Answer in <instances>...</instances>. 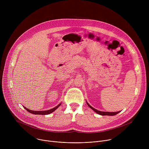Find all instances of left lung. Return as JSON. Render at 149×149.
<instances>
[{"instance_id": "left-lung-1", "label": "left lung", "mask_w": 149, "mask_h": 149, "mask_svg": "<svg viewBox=\"0 0 149 149\" xmlns=\"http://www.w3.org/2000/svg\"><path fill=\"white\" fill-rule=\"evenodd\" d=\"M87 104L89 106L90 108H91L93 110H94L97 114H98L100 115H101V116H114V115H116V114H117L118 113H119L120 112V111H117V112H105V111H98V110L95 109L94 108H93V107H91V106L87 102Z\"/></svg>"}]
</instances>
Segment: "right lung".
Masks as SVG:
<instances>
[{
	"mask_svg": "<svg viewBox=\"0 0 149 149\" xmlns=\"http://www.w3.org/2000/svg\"><path fill=\"white\" fill-rule=\"evenodd\" d=\"M61 103H60L59 104H58L57 106H56L55 107L51 109V110H46V111H32V110H29L28 109H26V107H25L24 106V107L25 109H26L28 112L32 113V114H39V115H47V114H51L52 113V112H54L56 109H57L59 106L61 105Z\"/></svg>",
	"mask_w": 149,
	"mask_h": 149,
	"instance_id": "add662e5",
	"label": "right lung"
}]
</instances>
